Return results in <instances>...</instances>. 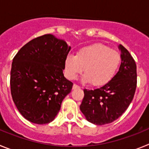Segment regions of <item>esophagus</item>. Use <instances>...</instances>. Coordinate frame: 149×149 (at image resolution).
<instances>
[{
    "mask_svg": "<svg viewBox=\"0 0 149 149\" xmlns=\"http://www.w3.org/2000/svg\"><path fill=\"white\" fill-rule=\"evenodd\" d=\"M79 88H80V86H78V85H77V84H74L73 85V89H79Z\"/></svg>",
    "mask_w": 149,
    "mask_h": 149,
    "instance_id": "esophagus-1",
    "label": "esophagus"
}]
</instances>
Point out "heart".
Returning <instances> with one entry per match:
<instances>
[{
  "label": "heart",
  "instance_id": "b5f03b06",
  "mask_svg": "<svg viewBox=\"0 0 149 149\" xmlns=\"http://www.w3.org/2000/svg\"><path fill=\"white\" fill-rule=\"evenodd\" d=\"M120 60L117 51L104 45L95 44L83 48L76 56L68 55L65 61V73L68 78L74 80L84 68L86 74L82 77L83 82L102 86L113 77Z\"/></svg>",
  "mask_w": 149,
  "mask_h": 149
}]
</instances>
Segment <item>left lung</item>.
<instances>
[{
  "label": "left lung",
  "mask_w": 149,
  "mask_h": 149,
  "mask_svg": "<svg viewBox=\"0 0 149 149\" xmlns=\"http://www.w3.org/2000/svg\"><path fill=\"white\" fill-rule=\"evenodd\" d=\"M121 63L119 72L107 84L98 89H84L80 109L89 122L103 125L116 120L127 110L136 88V65L123 45H119Z\"/></svg>",
  "instance_id": "left-lung-1"
}]
</instances>
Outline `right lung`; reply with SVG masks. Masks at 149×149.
<instances>
[{
	"instance_id": "obj_1",
	"label": "right lung",
	"mask_w": 149,
	"mask_h": 149,
	"mask_svg": "<svg viewBox=\"0 0 149 149\" xmlns=\"http://www.w3.org/2000/svg\"><path fill=\"white\" fill-rule=\"evenodd\" d=\"M71 47L51 34L32 39L13 58L12 98L18 111L33 123L52 122L72 84L63 73Z\"/></svg>"
}]
</instances>
